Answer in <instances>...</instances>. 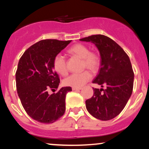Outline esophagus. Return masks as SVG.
I'll use <instances>...</instances> for the list:
<instances>
[{
	"instance_id": "obj_1",
	"label": "esophagus",
	"mask_w": 149,
	"mask_h": 149,
	"mask_svg": "<svg viewBox=\"0 0 149 149\" xmlns=\"http://www.w3.org/2000/svg\"><path fill=\"white\" fill-rule=\"evenodd\" d=\"M72 89L73 91H79V90H81V87H79V88H77V87H72Z\"/></svg>"
}]
</instances>
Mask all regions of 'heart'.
I'll return each mask as SVG.
<instances>
[{"label":"heart","instance_id":"heart-1","mask_svg":"<svg viewBox=\"0 0 149 149\" xmlns=\"http://www.w3.org/2000/svg\"><path fill=\"white\" fill-rule=\"evenodd\" d=\"M68 53L82 59L83 68H87L91 72H95L98 70L100 66V58L97 52L89 51L87 46L82 43H77L68 49ZM54 70L62 76L68 74L66 59L62 55L57 54L53 60ZM91 74L89 70H85L81 73L72 74L65 79L64 83L67 86L72 87H81L90 80Z\"/></svg>","mask_w":149,"mask_h":149}]
</instances>
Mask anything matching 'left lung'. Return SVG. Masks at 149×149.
Wrapping results in <instances>:
<instances>
[{
    "label": "left lung",
    "instance_id": "1",
    "mask_svg": "<svg viewBox=\"0 0 149 149\" xmlns=\"http://www.w3.org/2000/svg\"><path fill=\"white\" fill-rule=\"evenodd\" d=\"M80 40L93 42L98 49L100 68L93 83L106 86L93 88V96L85 101L87 110L97 119L111 120L123 111L133 91L134 73L129 56L107 36L96 34Z\"/></svg>",
    "mask_w": 149,
    "mask_h": 149
}]
</instances>
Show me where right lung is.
Wrapping results in <instances>:
<instances>
[{"instance_id": "add662e5", "label": "right lung", "mask_w": 149, "mask_h": 149, "mask_svg": "<svg viewBox=\"0 0 149 149\" xmlns=\"http://www.w3.org/2000/svg\"><path fill=\"white\" fill-rule=\"evenodd\" d=\"M71 40H40L25 51L18 62L15 73L18 96L30 117L43 123H52L63 116L65 99L70 87H62L49 95L48 91L58 88L60 77L54 70L56 55Z\"/></svg>"}]
</instances>
